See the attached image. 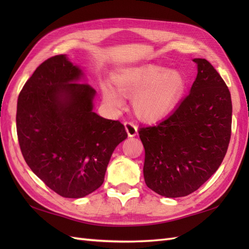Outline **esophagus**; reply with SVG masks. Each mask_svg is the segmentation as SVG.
<instances>
[{
	"label": "esophagus",
	"mask_w": 249,
	"mask_h": 249,
	"mask_svg": "<svg viewBox=\"0 0 249 249\" xmlns=\"http://www.w3.org/2000/svg\"><path fill=\"white\" fill-rule=\"evenodd\" d=\"M125 129L127 131V134L129 137H135L137 134H138V128L137 126L131 123V122H125Z\"/></svg>",
	"instance_id": "esophagus-1"
}]
</instances>
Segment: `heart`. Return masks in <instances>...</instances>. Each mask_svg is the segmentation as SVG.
<instances>
[{"label": "heart", "mask_w": 249, "mask_h": 249, "mask_svg": "<svg viewBox=\"0 0 249 249\" xmlns=\"http://www.w3.org/2000/svg\"><path fill=\"white\" fill-rule=\"evenodd\" d=\"M113 81L119 91L109 83L102 84L106 104L120 110L124 106L122 95L133 96L134 112L144 122H155L170 113L185 89L181 71L155 64L124 68L114 73Z\"/></svg>", "instance_id": "b5f03b06"}]
</instances>
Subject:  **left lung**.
<instances>
[{"instance_id": "left-lung-1", "label": "left lung", "mask_w": 249, "mask_h": 249, "mask_svg": "<svg viewBox=\"0 0 249 249\" xmlns=\"http://www.w3.org/2000/svg\"><path fill=\"white\" fill-rule=\"evenodd\" d=\"M194 62L198 73L187 96L168 118L139 129L146 186L167 198L185 197L208 181L231 137L229 89L209 61Z\"/></svg>"}]
</instances>
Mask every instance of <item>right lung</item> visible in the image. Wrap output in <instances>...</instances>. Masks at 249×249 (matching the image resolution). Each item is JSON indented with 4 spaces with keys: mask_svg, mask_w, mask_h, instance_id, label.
<instances>
[{
    "mask_svg": "<svg viewBox=\"0 0 249 249\" xmlns=\"http://www.w3.org/2000/svg\"><path fill=\"white\" fill-rule=\"evenodd\" d=\"M65 54L36 68L17 103V135L25 162L65 198L102 186L114 149L127 138L123 124L93 111L96 91Z\"/></svg>",
    "mask_w": 249,
    "mask_h": 249,
    "instance_id": "1",
    "label": "right lung"
}]
</instances>
